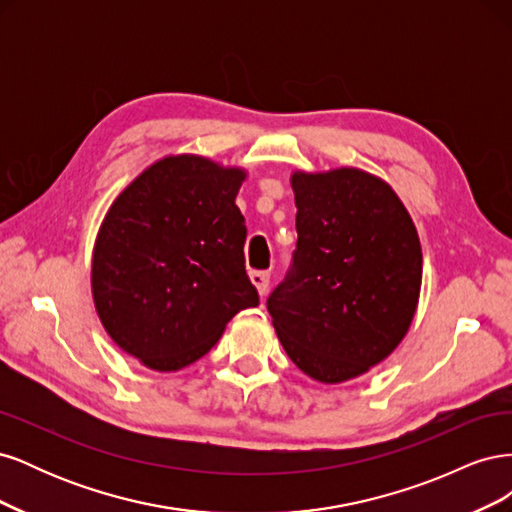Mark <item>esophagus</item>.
<instances>
[{"label": "esophagus", "instance_id": "34e87169", "mask_svg": "<svg viewBox=\"0 0 512 512\" xmlns=\"http://www.w3.org/2000/svg\"><path fill=\"white\" fill-rule=\"evenodd\" d=\"M250 280H252V284L258 288L260 297H265V292H267V288H269L271 273H269V271H252V273H250Z\"/></svg>", "mask_w": 512, "mask_h": 512}]
</instances>
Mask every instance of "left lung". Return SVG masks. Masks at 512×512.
Wrapping results in <instances>:
<instances>
[{
  "instance_id": "1",
  "label": "left lung",
  "mask_w": 512,
  "mask_h": 512,
  "mask_svg": "<svg viewBox=\"0 0 512 512\" xmlns=\"http://www.w3.org/2000/svg\"><path fill=\"white\" fill-rule=\"evenodd\" d=\"M297 250L267 309L303 374L346 382L404 339L416 312L423 254L397 194L359 168L294 173Z\"/></svg>"
}]
</instances>
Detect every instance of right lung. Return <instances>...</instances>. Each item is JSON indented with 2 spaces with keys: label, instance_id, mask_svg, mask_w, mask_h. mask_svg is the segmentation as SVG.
I'll return each instance as SVG.
<instances>
[{
  "label": "right lung",
  "instance_id": "right-lung-1",
  "mask_svg": "<svg viewBox=\"0 0 512 512\" xmlns=\"http://www.w3.org/2000/svg\"><path fill=\"white\" fill-rule=\"evenodd\" d=\"M245 173L198 156L149 166L108 209L91 286L113 342L158 371L205 356L228 320L260 303L245 271Z\"/></svg>",
  "mask_w": 512,
  "mask_h": 512
}]
</instances>
